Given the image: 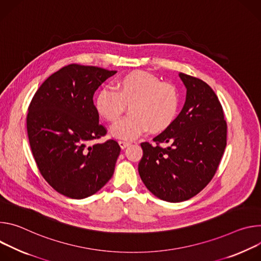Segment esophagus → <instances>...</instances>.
<instances>
[{"label":"esophagus","instance_id":"esophagus-1","mask_svg":"<svg viewBox=\"0 0 261 261\" xmlns=\"http://www.w3.org/2000/svg\"><path fill=\"white\" fill-rule=\"evenodd\" d=\"M118 143H119V146H120L122 149H124V148H126L127 146L130 145V142H128V141H119Z\"/></svg>","mask_w":261,"mask_h":261}]
</instances>
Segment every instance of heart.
I'll return each instance as SVG.
<instances>
[{"label": "heart", "mask_w": 261, "mask_h": 261, "mask_svg": "<svg viewBox=\"0 0 261 261\" xmlns=\"http://www.w3.org/2000/svg\"><path fill=\"white\" fill-rule=\"evenodd\" d=\"M129 106L132 113L111 127L114 138L133 140L149 128L152 133L166 129L174 120L179 106L175 87L145 71H134L116 81L115 91L100 90L95 109L109 122L117 120Z\"/></svg>", "instance_id": "obj_1"}]
</instances>
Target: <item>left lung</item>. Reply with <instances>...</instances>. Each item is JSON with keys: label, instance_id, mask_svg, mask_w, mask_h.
<instances>
[{"label": "left lung", "instance_id": "1", "mask_svg": "<svg viewBox=\"0 0 261 261\" xmlns=\"http://www.w3.org/2000/svg\"><path fill=\"white\" fill-rule=\"evenodd\" d=\"M186 89L179 115L154 144L142 143L140 177L158 198L189 200L214 177L226 147L227 124L222 106L211 87L197 77L178 73ZM160 143L167 144L162 148Z\"/></svg>", "mask_w": 261, "mask_h": 261}]
</instances>
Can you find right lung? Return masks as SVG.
Returning a JSON list of instances; mask_svg holds the SVG:
<instances>
[{
    "label": "right lung",
    "instance_id": "obj_1",
    "mask_svg": "<svg viewBox=\"0 0 261 261\" xmlns=\"http://www.w3.org/2000/svg\"><path fill=\"white\" fill-rule=\"evenodd\" d=\"M115 73L95 66H65L42 83L29 107L27 130L37 167L47 184L66 197H90L114 174L118 143L91 142L106 135L93 94Z\"/></svg>",
    "mask_w": 261,
    "mask_h": 261
}]
</instances>
